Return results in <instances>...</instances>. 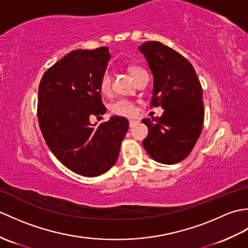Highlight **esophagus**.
I'll use <instances>...</instances> for the list:
<instances>
[{
    "label": "esophagus",
    "mask_w": 248,
    "mask_h": 248,
    "mask_svg": "<svg viewBox=\"0 0 248 248\" xmlns=\"http://www.w3.org/2000/svg\"><path fill=\"white\" fill-rule=\"evenodd\" d=\"M136 124H138V121H136V120H130V121H129V125H130L131 128L134 127V125H135Z\"/></svg>",
    "instance_id": "1"
}]
</instances>
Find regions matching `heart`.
<instances>
[{"label": "heart", "instance_id": "obj_1", "mask_svg": "<svg viewBox=\"0 0 248 248\" xmlns=\"http://www.w3.org/2000/svg\"><path fill=\"white\" fill-rule=\"evenodd\" d=\"M129 71L134 78L140 76V73L145 72L140 67L136 66H131L129 68ZM99 89L103 94H108L112 92V75H110L109 70H105L102 73V76L100 78L99 81ZM110 110L116 115L127 116V117H131V116H134L138 113V109H136L135 105L131 101H128V100H118V101H116L114 104H112V107H110Z\"/></svg>", "mask_w": 248, "mask_h": 248}]
</instances>
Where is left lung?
<instances>
[{
    "instance_id": "left-lung-1",
    "label": "left lung",
    "mask_w": 248,
    "mask_h": 248,
    "mask_svg": "<svg viewBox=\"0 0 248 248\" xmlns=\"http://www.w3.org/2000/svg\"><path fill=\"white\" fill-rule=\"evenodd\" d=\"M154 76L151 107H162L161 117L145 118L148 136L143 146L155 161L176 164L194 148L203 125L202 88L186 57L159 41L139 46Z\"/></svg>"
}]
</instances>
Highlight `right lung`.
Instances as JSON below:
<instances>
[{
    "mask_svg": "<svg viewBox=\"0 0 248 248\" xmlns=\"http://www.w3.org/2000/svg\"><path fill=\"white\" fill-rule=\"evenodd\" d=\"M109 59L108 46L75 50L46 70L39 84L38 121L46 143L62 164L84 177L102 175L115 164L129 129L120 116L91 123V116L107 112L99 81Z\"/></svg>",
    "mask_w": 248,
    "mask_h": 248,
    "instance_id": "1",
    "label": "right lung"
}]
</instances>
